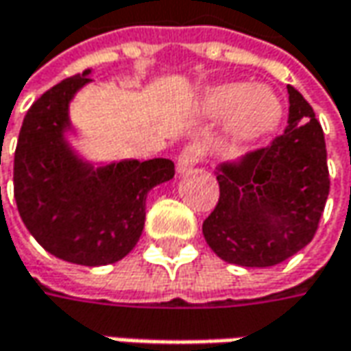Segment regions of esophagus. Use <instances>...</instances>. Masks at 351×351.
Masks as SVG:
<instances>
[{
	"label": "esophagus",
	"mask_w": 351,
	"mask_h": 351,
	"mask_svg": "<svg viewBox=\"0 0 351 351\" xmlns=\"http://www.w3.org/2000/svg\"><path fill=\"white\" fill-rule=\"evenodd\" d=\"M205 156V148L201 144H187L182 150V154L178 158V171H187L193 166H197Z\"/></svg>",
	"instance_id": "esophagus-1"
}]
</instances>
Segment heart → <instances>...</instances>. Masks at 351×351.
Masks as SVG:
<instances>
[{
  "label": "heart",
  "mask_w": 351,
  "mask_h": 351,
  "mask_svg": "<svg viewBox=\"0 0 351 351\" xmlns=\"http://www.w3.org/2000/svg\"><path fill=\"white\" fill-rule=\"evenodd\" d=\"M205 107L215 115L234 113V130L244 138H256L269 132L283 115L281 103L269 89L252 88L246 84L210 89L205 95Z\"/></svg>",
  "instance_id": "b5f03b06"
}]
</instances>
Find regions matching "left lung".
I'll use <instances>...</instances> for the list:
<instances>
[{
  "mask_svg": "<svg viewBox=\"0 0 351 351\" xmlns=\"http://www.w3.org/2000/svg\"><path fill=\"white\" fill-rule=\"evenodd\" d=\"M287 91L283 134L217 171L221 195L203 234L224 262L277 265L317 234L330 191L324 132L303 95L293 86Z\"/></svg>",
  "mask_w": 351,
  "mask_h": 351,
  "instance_id": "1",
  "label": "left lung"
}]
</instances>
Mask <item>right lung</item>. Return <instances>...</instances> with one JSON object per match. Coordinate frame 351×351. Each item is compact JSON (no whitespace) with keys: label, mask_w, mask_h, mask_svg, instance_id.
I'll list each match as a JSON object with an SVG mask.
<instances>
[{"label":"right lung","mask_w":351,"mask_h":351,"mask_svg":"<svg viewBox=\"0 0 351 351\" xmlns=\"http://www.w3.org/2000/svg\"><path fill=\"white\" fill-rule=\"evenodd\" d=\"M89 70L45 91L27 111L13 162V193L34 240L64 262L107 265L136 246L146 195L173 178L168 158L125 160L93 169L64 141L68 105Z\"/></svg>","instance_id":"add662e5"}]
</instances>
